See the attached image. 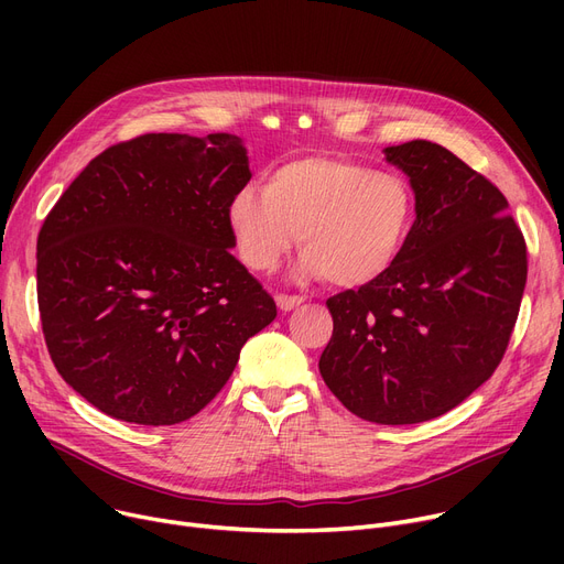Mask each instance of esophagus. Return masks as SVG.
<instances>
[{
    "label": "esophagus",
    "mask_w": 564,
    "mask_h": 564,
    "mask_svg": "<svg viewBox=\"0 0 564 564\" xmlns=\"http://www.w3.org/2000/svg\"><path fill=\"white\" fill-rule=\"evenodd\" d=\"M302 302H304V300L297 297V294H276V306H279L281 311H285V313H288V311H294Z\"/></svg>",
    "instance_id": "obj_1"
}]
</instances>
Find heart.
<instances>
[{
    "label": "heart",
    "mask_w": 564,
    "mask_h": 564,
    "mask_svg": "<svg viewBox=\"0 0 564 564\" xmlns=\"http://www.w3.org/2000/svg\"><path fill=\"white\" fill-rule=\"evenodd\" d=\"M416 221V198L400 173L347 158H300L270 171L264 192L242 187L228 226L242 260L272 272L300 242L304 276L361 288L387 274Z\"/></svg>",
    "instance_id": "heart-1"
}]
</instances>
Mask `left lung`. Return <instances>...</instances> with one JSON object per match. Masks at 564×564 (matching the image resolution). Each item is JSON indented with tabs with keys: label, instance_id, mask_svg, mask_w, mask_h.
Instances as JSON below:
<instances>
[{
	"label": "left lung",
	"instance_id": "1",
	"mask_svg": "<svg viewBox=\"0 0 564 564\" xmlns=\"http://www.w3.org/2000/svg\"><path fill=\"white\" fill-rule=\"evenodd\" d=\"M406 173L416 221L381 279L327 300L319 357L329 391L364 421L413 425L455 409L494 375L519 315L528 260L508 200L448 148H383Z\"/></svg>",
	"mask_w": 564,
	"mask_h": 564
}]
</instances>
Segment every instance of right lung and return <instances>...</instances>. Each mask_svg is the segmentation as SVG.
<instances>
[{
  "label": "right lung",
  "instance_id": "add662e5",
  "mask_svg": "<svg viewBox=\"0 0 564 564\" xmlns=\"http://www.w3.org/2000/svg\"><path fill=\"white\" fill-rule=\"evenodd\" d=\"M251 181L235 134H141L94 158L39 235L50 357L96 409L183 423L232 375L276 304L228 249V203Z\"/></svg>",
  "mask_w": 564,
  "mask_h": 564
}]
</instances>
